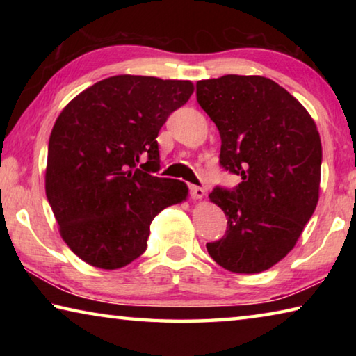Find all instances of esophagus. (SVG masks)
<instances>
[{"instance_id":"esophagus-1","label":"esophagus","mask_w":356,"mask_h":356,"mask_svg":"<svg viewBox=\"0 0 356 356\" xmlns=\"http://www.w3.org/2000/svg\"><path fill=\"white\" fill-rule=\"evenodd\" d=\"M190 196L193 200H202V197L206 196V190L201 188V186L190 185Z\"/></svg>"}]
</instances>
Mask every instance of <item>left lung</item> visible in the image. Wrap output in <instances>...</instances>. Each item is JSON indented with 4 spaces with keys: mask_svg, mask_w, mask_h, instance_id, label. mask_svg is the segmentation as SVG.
Listing matches in <instances>:
<instances>
[{
    "mask_svg": "<svg viewBox=\"0 0 356 356\" xmlns=\"http://www.w3.org/2000/svg\"><path fill=\"white\" fill-rule=\"evenodd\" d=\"M196 99L221 136L220 165L242 177L210 193L227 218L226 236L207 243L232 273H261L287 256L314 213L322 144L314 119L278 83L225 75L196 83Z\"/></svg>",
    "mask_w": 356,
    "mask_h": 356,
    "instance_id": "obj_1",
    "label": "left lung"
}]
</instances>
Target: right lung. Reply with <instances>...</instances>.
Masks as SVG:
<instances>
[{
  "label": "right lung",
  "mask_w": 356,
  "mask_h": 356,
  "mask_svg": "<svg viewBox=\"0 0 356 356\" xmlns=\"http://www.w3.org/2000/svg\"><path fill=\"white\" fill-rule=\"evenodd\" d=\"M191 81L116 75L78 94L48 141L45 193L64 242L92 267L116 270L147 248L150 222L188 196L160 170L159 136ZM143 159L145 163L137 168Z\"/></svg>",
  "instance_id": "1"
}]
</instances>
